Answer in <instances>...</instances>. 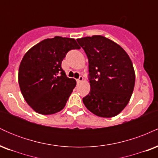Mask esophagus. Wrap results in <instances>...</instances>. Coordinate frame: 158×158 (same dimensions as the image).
Segmentation results:
<instances>
[{
  "label": "esophagus",
  "mask_w": 158,
  "mask_h": 158,
  "mask_svg": "<svg viewBox=\"0 0 158 158\" xmlns=\"http://www.w3.org/2000/svg\"><path fill=\"white\" fill-rule=\"evenodd\" d=\"M82 80H83V77H79V79H77V83H79V82H81V81Z\"/></svg>",
  "instance_id": "34e87169"
}]
</instances>
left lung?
<instances>
[{
    "mask_svg": "<svg viewBox=\"0 0 158 158\" xmlns=\"http://www.w3.org/2000/svg\"><path fill=\"white\" fill-rule=\"evenodd\" d=\"M88 59L90 93L82 101L101 117L120 113L131 97L135 73L131 59L119 45L102 35L77 39Z\"/></svg>",
    "mask_w": 158,
    "mask_h": 158,
    "instance_id": "1",
    "label": "left lung"
}]
</instances>
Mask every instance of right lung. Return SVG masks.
<instances>
[{"label":"right lung","mask_w":158,"mask_h":158,"mask_svg":"<svg viewBox=\"0 0 158 158\" xmlns=\"http://www.w3.org/2000/svg\"><path fill=\"white\" fill-rule=\"evenodd\" d=\"M73 39L56 36L43 40L27 52L19 70V83L26 102L37 113L48 115L64 108L75 88L61 61L71 50L79 49Z\"/></svg>","instance_id":"1"}]
</instances>
